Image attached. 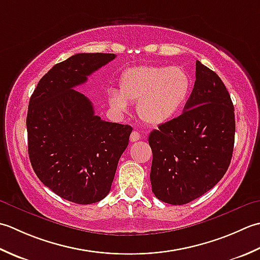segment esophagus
<instances>
[{
    "mask_svg": "<svg viewBox=\"0 0 260 260\" xmlns=\"http://www.w3.org/2000/svg\"><path fill=\"white\" fill-rule=\"evenodd\" d=\"M140 139V134L138 131H132V134H131V136H130V140L132 141V142H135V141H138Z\"/></svg>",
    "mask_w": 260,
    "mask_h": 260,
    "instance_id": "1",
    "label": "esophagus"
}]
</instances>
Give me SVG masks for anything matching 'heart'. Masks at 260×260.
<instances>
[{"mask_svg":"<svg viewBox=\"0 0 260 260\" xmlns=\"http://www.w3.org/2000/svg\"><path fill=\"white\" fill-rule=\"evenodd\" d=\"M120 89L109 88L108 101L115 112H128L129 103H137V113L148 125L168 123L186 103L192 82L177 66L144 65L125 70L119 78Z\"/></svg>","mask_w":260,"mask_h":260,"instance_id":"heart-1","label":"heart"}]
</instances>
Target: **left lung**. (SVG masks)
<instances>
[{
	"mask_svg": "<svg viewBox=\"0 0 260 260\" xmlns=\"http://www.w3.org/2000/svg\"><path fill=\"white\" fill-rule=\"evenodd\" d=\"M184 112L149 135L151 189L162 202L183 205L214 187L229 168L235 108L223 82L197 60Z\"/></svg>",
	"mask_w": 260,
	"mask_h": 260,
	"instance_id": "8db88e82",
	"label": "left lung"
}]
</instances>
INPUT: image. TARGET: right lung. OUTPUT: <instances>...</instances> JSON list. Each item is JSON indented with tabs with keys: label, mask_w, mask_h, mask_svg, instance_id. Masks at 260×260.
I'll return each instance as SVG.
<instances>
[{
	"label": "right lung",
	"mask_w": 260,
	"mask_h": 260,
	"mask_svg": "<svg viewBox=\"0 0 260 260\" xmlns=\"http://www.w3.org/2000/svg\"><path fill=\"white\" fill-rule=\"evenodd\" d=\"M115 58L76 54L51 68L31 95L26 131L34 171L45 186L70 202L92 204L109 194L130 125L103 121L74 89Z\"/></svg>",
	"instance_id": "obj_1"
}]
</instances>
